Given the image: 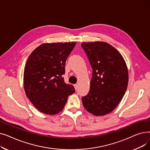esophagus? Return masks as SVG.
I'll return each mask as SVG.
<instances>
[{"label":"esophagus","mask_w":150,"mask_h":150,"mask_svg":"<svg viewBox=\"0 0 150 150\" xmlns=\"http://www.w3.org/2000/svg\"><path fill=\"white\" fill-rule=\"evenodd\" d=\"M74 88H75V90H76L77 88H78V85H77L76 84H74Z\"/></svg>","instance_id":"obj_1"}]
</instances>
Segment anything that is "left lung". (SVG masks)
I'll return each mask as SVG.
<instances>
[{
	"instance_id": "1",
	"label": "left lung",
	"mask_w": 150,
	"mask_h": 150,
	"mask_svg": "<svg viewBox=\"0 0 150 150\" xmlns=\"http://www.w3.org/2000/svg\"><path fill=\"white\" fill-rule=\"evenodd\" d=\"M92 69L90 90L82 97L87 111L96 116L112 112L127 91L128 71L122 54L104 42H83Z\"/></svg>"
}]
</instances>
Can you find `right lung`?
I'll return each instance as SVG.
<instances>
[{"label":"right lung","mask_w":150,"mask_h":150,"mask_svg":"<svg viewBox=\"0 0 150 150\" xmlns=\"http://www.w3.org/2000/svg\"><path fill=\"white\" fill-rule=\"evenodd\" d=\"M75 45V42L45 43L29 56L23 72L24 89L40 112L49 115L59 112L68 97L75 92L74 86L66 84L62 77L66 61Z\"/></svg>","instance_id":"add662e5"}]
</instances>
